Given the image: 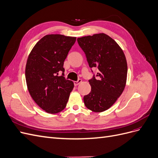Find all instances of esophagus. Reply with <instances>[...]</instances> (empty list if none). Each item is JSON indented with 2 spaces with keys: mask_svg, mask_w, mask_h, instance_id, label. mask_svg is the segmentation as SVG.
I'll use <instances>...</instances> for the list:
<instances>
[{
  "mask_svg": "<svg viewBox=\"0 0 158 158\" xmlns=\"http://www.w3.org/2000/svg\"><path fill=\"white\" fill-rule=\"evenodd\" d=\"M82 82V80L81 79H78L77 81H74V85H78L80 83Z\"/></svg>",
  "mask_w": 158,
  "mask_h": 158,
  "instance_id": "esophagus-1",
  "label": "esophagus"
}]
</instances>
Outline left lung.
<instances>
[{
	"label": "left lung",
	"mask_w": 158,
	"mask_h": 158,
	"mask_svg": "<svg viewBox=\"0 0 158 158\" xmlns=\"http://www.w3.org/2000/svg\"><path fill=\"white\" fill-rule=\"evenodd\" d=\"M77 41L89 67L98 70L97 78L94 75L89 80L92 89L84 96V104L94 112H103L115 103L125 89L127 77L125 55L117 42L103 33L80 37Z\"/></svg>",
	"instance_id": "8db88e82"
}]
</instances>
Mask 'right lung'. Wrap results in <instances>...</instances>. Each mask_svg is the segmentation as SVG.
<instances>
[{
    "instance_id": "right-lung-1",
    "label": "right lung",
    "mask_w": 158,
    "mask_h": 158,
    "mask_svg": "<svg viewBox=\"0 0 158 158\" xmlns=\"http://www.w3.org/2000/svg\"><path fill=\"white\" fill-rule=\"evenodd\" d=\"M76 40L60 34L47 35L28 56L25 73L27 89L34 102L47 113L63 111L73 89V81L64 77L63 65Z\"/></svg>"
}]
</instances>
